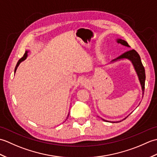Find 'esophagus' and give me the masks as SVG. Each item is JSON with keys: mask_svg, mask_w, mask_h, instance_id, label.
<instances>
[{"mask_svg": "<svg viewBox=\"0 0 157 157\" xmlns=\"http://www.w3.org/2000/svg\"><path fill=\"white\" fill-rule=\"evenodd\" d=\"M88 81L87 80V79H84L81 81V85L82 86H88Z\"/></svg>", "mask_w": 157, "mask_h": 157, "instance_id": "1", "label": "esophagus"}]
</instances>
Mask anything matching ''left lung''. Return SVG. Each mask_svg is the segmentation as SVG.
Returning <instances> with one entry per match:
<instances>
[{
  "mask_svg": "<svg viewBox=\"0 0 157 157\" xmlns=\"http://www.w3.org/2000/svg\"><path fill=\"white\" fill-rule=\"evenodd\" d=\"M116 41H117V42L118 43V44H121L123 46H127V47H130V46L128 44V43L125 40H124L118 38V39L116 40ZM123 59L129 60V61L132 62L133 66H134L135 71H136V73H137V75H138L140 83V85H141V87H142V97H143V94H144V92L146 75H145V69H144V66H143L142 63L140 56V55H138V53L136 52L135 50H130V51H127V52L123 53V54H122L121 55H120L119 56H118L117 58L113 59V61H111V63H115L116 61H120V60H123ZM102 119L105 121H106V120H105L103 119ZM110 122H111V121H110ZM113 123H115V122H113Z\"/></svg>",
  "mask_w": 157,
  "mask_h": 157,
  "instance_id": "8db88e82",
  "label": "left lung"
}]
</instances>
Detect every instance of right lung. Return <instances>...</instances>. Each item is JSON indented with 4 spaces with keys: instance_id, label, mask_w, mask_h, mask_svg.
<instances>
[{
    "instance_id": "right-lung-1",
    "label": "right lung",
    "mask_w": 157,
    "mask_h": 157,
    "mask_svg": "<svg viewBox=\"0 0 157 157\" xmlns=\"http://www.w3.org/2000/svg\"><path fill=\"white\" fill-rule=\"evenodd\" d=\"M28 51H25V54H24V55H23V57L20 59L19 60V61H18L17 63V65H16V66H15V72H16V70H17V69L18 66L19 65L20 63H21L22 61H24V60H25V59H26V58L28 57ZM68 116H69V115H68Z\"/></svg>"
}]
</instances>
